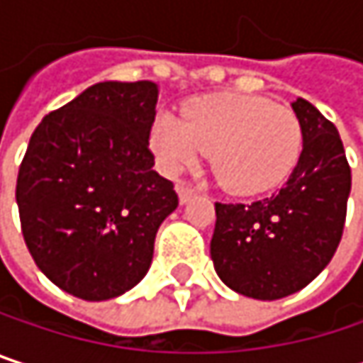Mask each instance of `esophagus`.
I'll return each instance as SVG.
<instances>
[{"mask_svg": "<svg viewBox=\"0 0 363 363\" xmlns=\"http://www.w3.org/2000/svg\"><path fill=\"white\" fill-rule=\"evenodd\" d=\"M177 191H179V199H181V203H186V201L197 193V189H195V186H191V184H186V182H179V184H177Z\"/></svg>", "mask_w": 363, "mask_h": 363, "instance_id": "esophagus-1", "label": "esophagus"}]
</instances>
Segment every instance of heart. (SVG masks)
Listing matches in <instances>:
<instances>
[{"label":"heart","mask_w":363,"mask_h":363,"mask_svg":"<svg viewBox=\"0 0 363 363\" xmlns=\"http://www.w3.org/2000/svg\"><path fill=\"white\" fill-rule=\"evenodd\" d=\"M151 147L168 174L191 168L201 151L218 184L235 195H254L286 181L294 170L303 130L290 107L256 94H214L189 101L181 119L162 115Z\"/></svg>","instance_id":"b5f03b06"}]
</instances>
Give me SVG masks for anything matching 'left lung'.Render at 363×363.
<instances>
[{
    "mask_svg": "<svg viewBox=\"0 0 363 363\" xmlns=\"http://www.w3.org/2000/svg\"><path fill=\"white\" fill-rule=\"evenodd\" d=\"M292 109L303 153L288 182L250 203H214V269L231 290L258 301L284 298L313 281L345 229L351 168L338 130L305 99Z\"/></svg>",
    "mask_w": 363,
    "mask_h": 363,
    "instance_id": "obj_1",
    "label": "left lung"
}]
</instances>
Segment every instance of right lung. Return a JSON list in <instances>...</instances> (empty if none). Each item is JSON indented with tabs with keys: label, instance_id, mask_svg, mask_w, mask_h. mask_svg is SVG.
Returning a JSON list of instances; mask_svg holds the SVG:
<instances>
[{
	"label": "right lung",
	"instance_id": "obj_1",
	"mask_svg": "<svg viewBox=\"0 0 363 363\" xmlns=\"http://www.w3.org/2000/svg\"><path fill=\"white\" fill-rule=\"evenodd\" d=\"M153 82H101L35 128L16 179L25 244L65 292L107 301L149 271L155 233L177 210L153 170Z\"/></svg>",
	"mask_w": 363,
	"mask_h": 363
}]
</instances>
